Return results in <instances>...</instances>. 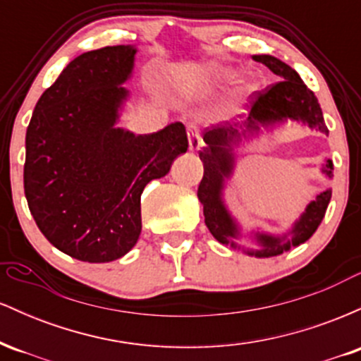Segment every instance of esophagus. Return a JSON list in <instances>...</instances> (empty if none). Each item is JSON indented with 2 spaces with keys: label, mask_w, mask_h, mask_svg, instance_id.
I'll return each instance as SVG.
<instances>
[{
  "label": "esophagus",
  "mask_w": 361,
  "mask_h": 361,
  "mask_svg": "<svg viewBox=\"0 0 361 361\" xmlns=\"http://www.w3.org/2000/svg\"><path fill=\"white\" fill-rule=\"evenodd\" d=\"M186 134H188L190 151H198V149L204 146L200 130H198V127L195 126V123H188V126H186Z\"/></svg>",
  "instance_id": "34e87169"
}]
</instances>
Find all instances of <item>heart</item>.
I'll use <instances>...</instances> for the list:
<instances>
[{"label":"heart","mask_w":361,"mask_h":361,"mask_svg":"<svg viewBox=\"0 0 361 361\" xmlns=\"http://www.w3.org/2000/svg\"><path fill=\"white\" fill-rule=\"evenodd\" d=\"M234 78V73L224 66H207L202 71L197 73V76L192 81V90L197 93H210V91L222 88Z\"/></svg>","instance_id":"1"}]
</instances>
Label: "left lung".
<instances>
[{"label":"left lung","instance_id":"obj_1","mask_svg":"<svg viewBox=\"0 0 361 361\" xmlns=\"http://www.w3.org/2000/svg\"><path fill=\"white\" fill-rule=\"evenodd\" d=\"M252 59L267 66L271 73L280 78V81L268 86L264 91H256L251 94V111L246 122L234 123V126L224 123V126L207 128L204 132L207 146L198 152L202 163H204V178L198 185L197 195L198 200L204 205L205 224L210 234L219 243L231 244L233 247H238L234 239L239 238V227L227 207L224 205L222 190L226 178L233 175L235 163L234 147L243 139L258 134L261 127H270L275 123L287 122V120L307 123L310 128H317L322 134L329 132L316 94L305 86L295 69L268 54L252 56ZM322 173L327 178L333 176V161H326ZM329 200L331 190L317 195L316 200L305 207V212L300 215L299 221L293 224L290 238L288 235L276 238L271 234L256 233V241L259 247L256 251L250 250L246 252L256 258H270V256L288 251L292 246L305 243L316 233L319 224L324 219Z\"/></svg>","mask_w":361,"mask_h":361}]
</instances>
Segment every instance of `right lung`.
<instances>
[{
	"instance_id": "add662e5",
	"label": "right lung",
	"mask_w": 361,
	"mask_h": 361,
	"mask_svg": "<svg viewBox=\"0 0 361 361\" xmlns=\"http://www.w3.org/2000/svg\"><path fill=\"white\" fill-rule=\"evenodd\" d=\"M135 52L114 45L69 62L37 102L25 137L23 188L35 224L52 246L88 263L135 246L142 190L188 149L181 122L144 135L115 126Z\"/></svg>"
}]
</instances>
